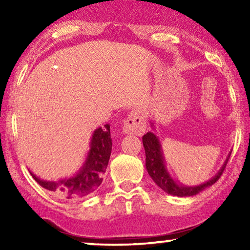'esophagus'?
I'll return each mask as SVG.
<instances>
[{"mask_svg":"<svg viewBox=\"0 0 250 250\" xmlns=\"http://www.w3.org/2000/svg\"><path fill=\"white\" fill-rule=\"evenodd\" d=\"M122 129H124V132L125 134L142 135L146 132V121L140 111L133 110L126 118Z\"/></svg>","mask_w":250,"mask_h":250,"instance_id":"esophagus-1","label":"esophagus"}]
</instances>
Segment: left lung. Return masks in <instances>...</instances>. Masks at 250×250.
Wrapping results in <instances>:
<instances>
[{
	"mask_svg": "<svg viewBox=\"0 0 250 250\" xmlns=\"http://www.w3.org/2000/svg\"><path fill=\"white\" fill-rule=\"evenodd\" d=\"M151 126L155 130V125L152 121ZM143 146H145L146 151V167L147 173L151 176V179L154 181V183L159 186L160 188H162L164 192L170 194L173 196H179V197H188V196H194L202 191H204L205 188H209L216 182L219 177H221L222 173L225 168L227 161L229 159L230 153L227 155L225 162L223 163L222 167L219 168L218 172L215 174L210 180L204 182V183L198 184V185H184L180 183V182L175 181L173 179V176L170 174L167 167V161L166 156L163 153L162 146H161L160 139L155 133L149 132L146 133L142 137Z\"/></svg>",
	"mask_w": 250,
	"mask_h": 250,
	"instance_id": "obj_1",
	"label": "left lung"
}]
</instances>
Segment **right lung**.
<instances>
[{
    "instance_id": "right-lung-1",
    "label": "right lung",
    "mask_w": 250,
    "mask_h": 250,
    "mask_svg": "<svg viewBox=\"0 0 250 250\" xmlns=\"http://www.w3.org/2000/svg\"><path fill=\"white\" fill-rule=\"evenodd\" d=\"M111 150L112 139L110 125L107 124L104 128L99 126L94 131L86 159L74 175L57 180H43L33 172L29 171V173L42 188L55 196L69 201L83 198L96 192L103 183V176L108 167Z\"/></svg>"
}]
</instances>
